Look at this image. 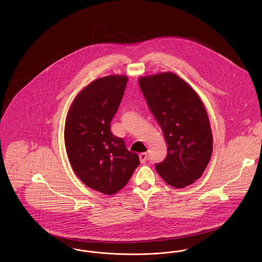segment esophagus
Masks as SVG:
<instances>
[{
	"instance_id": "esophagus-1",
	"label": "esophagus",
	"mask_w": 262,
	"mask_h": 262,
	"mask_svg": "<svg viewBox=\"0 0 262 262\" xmlns=\"http://www.w3.org/2000/svg\"><path fill=\"white\" fill-rule=\"evenodd\" d=\"M139 157H140L141 163H144L145 161H147V154L146 152H141Z\"/></svg>"
}]
</instances>
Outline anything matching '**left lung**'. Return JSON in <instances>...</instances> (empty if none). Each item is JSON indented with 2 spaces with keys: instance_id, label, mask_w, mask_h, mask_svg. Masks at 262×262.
<instances>
[{
  "instance_id": "1",
  "label": "left lung",
  "mask_w": 262,
  "mask_h": 262,
  "mask_svg": "<svg viewBox=\"0 0 262 262\" xmlns=\"http://www.w3.org/2000/svg\"><path fill=\"white\" fill-rule=\"evenodd\" d=\"M139 83L167 145V155L156 163V169L167 184L185 187L202 177L212 154L205 107L191 86L176 74L141 77Z\"/></svg>"
}]
</instances>
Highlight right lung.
Instances as JSON below:
<instances>
[{"label":"right lung","instance_id":"right-lung-1","mask_svg":"<svg viewBox=\"0 0 262 262\" xmlns=\"http://www.w3.org/2000/svg\"><path fill=\"white\" fill-rule=\"evenodd\" d=\"M127 77L107 76L86 85L73 101L64 127L69 161L86 186L112 195L128 182L140 164L121 138L111 130Z\"/></svg>","mask_w":262,"mask_h":262}]
</instances>
